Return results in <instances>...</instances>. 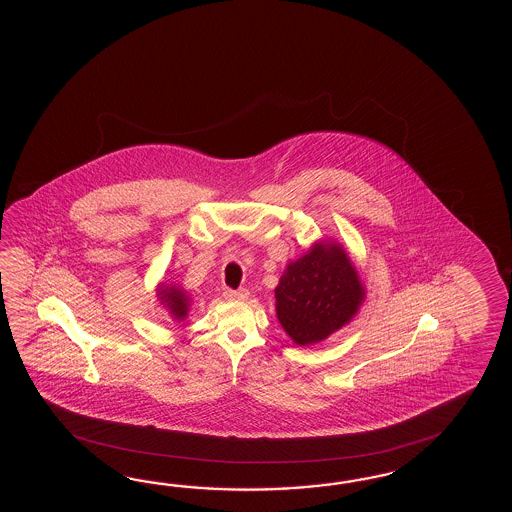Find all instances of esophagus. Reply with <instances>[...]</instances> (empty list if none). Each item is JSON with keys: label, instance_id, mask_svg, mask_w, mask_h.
Wrapping results in <instances>:
<instances>
[{"label": "esophagus", "instance_id": "1", "mask_svg": "<svg viewBox=\"0 0 512 512\" xmlns=\"http://www.w3.org/2000/svg\"><path fill=\"white\" fill-rule=\"evenodd\" d=\"M223 296L230 300V302H243V300H247L249 298V291L247 289H238V291H234V289H225V293Z\"/></svg>", "mask_w": 512, "mask_h": 512}]
</instances>
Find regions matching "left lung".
Wrapping results in <instances>:
<instances>
[{"mask_svg":"<svg viewBox=\"0 0 512 512\" xmlns=\"http://www.w3.org/2000/svg\"><path fill=\"white\" fill-rule=\"evenodd\" d=\"M274 296L285 333L311 346L351 322L366 291L342 245L324 240L287 265Z\"/></svg>","mask_w":512,"mask_h":512,"instance_id":"1","label":"left lung"}]
</instances>
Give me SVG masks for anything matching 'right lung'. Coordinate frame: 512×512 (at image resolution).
<instances>
[{"instance_id": "obj_1", "label": "right lung", "mask_w": 512, "mask_h": 512, "mask_svg": "<svg viewBox=\"0 0 512 512\" xmlns=\"http://www.w3.org/2000/svg\"><path fill=\"white\" fill-rule=\"evenodd\" d=\"M157 296H159L161 304L168 309V313L174 320H177V322L185 320L186 315H188V307H190V298H188L186 291H183L177 285L161 283L157 287Z\"/></svg>"}]
</instances>
